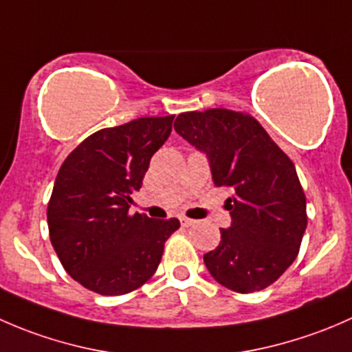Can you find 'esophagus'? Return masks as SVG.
Masks as SVG:
<instances>
[{
    "label": "esophagus",
    "mask_w": 352,
    "mask_h": 352,
    "mask_svg": "<svg viewBox=\"0 0 352 352\" xmlns=\"http://www.w3.org/2000/svg\"><path fill=\"white\" fill-rule=\"evenodd\" d=\"M180 223H182V226H192L194 223H196V219H190V218H186V216H180Z\"/></svg>",
    "instance_id": "obj_1"
}]
</instances>
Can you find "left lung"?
<instances>
[{
	"mask_svg": "<svg viewBox=\"0 0 352 352\" xmlns=\"http://www.w3.org/2000/svg\"><path fill=\"white\" fill-rule=\"evenodd\" d=\"M177 134L206 155L212 182L232 190L228 228L204 254L209 274L236 293H254L281 278L307 230V199L296 168L264 127L228 109L184 112Z\"/></svg>",
	"mask_w": 352,
	"mask_h": 352,
	"instance_id": "1",
	"label": "left lung"
}]
</instances>
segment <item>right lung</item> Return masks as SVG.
<instances>
[{
	"label": "right lung",
	"mask_w": 352,
	"mask_h": 352,
	"mask_svg": "<svg viewBox=\"0 0 352 352\" xmlns=\"http://www.w3.org/2000/svg\"><path fill=\"white\" fill-rule=\"evenodd\" d=\"M173 116L141 117L78 144L56 177L47 206L51 243L67 274L105 296L143 286L162 261L177 218L129 214L151 156L168 140Z\"/></svg>",
	"instance_id": "obj_1"
}]
</instances>
